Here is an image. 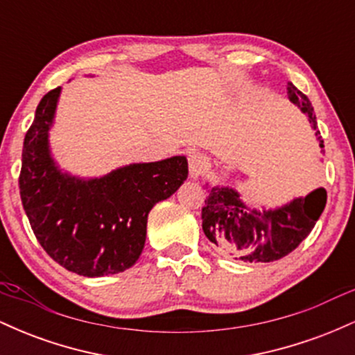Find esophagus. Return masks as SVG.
<instances>
[{
	"label": "esophagus",
	"instance_id": "34e87169",
	"mask_svg": "<svg viewBox=\"0 0 355 355\" xmlns=\"http://www.w3.org/2000/svg\"><path fill=\"white\" fill-rule=\"evenodd\" d=\"M205 158H203V155L200 153H191L189 157V173H190V178H193V180H197L198 177L203 173V170H205Z\"/></svg>",
	"mask_w": 355,
	"mask_h": 355
}]
</instances>
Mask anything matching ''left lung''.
I'll list each match as a JSON object with an SVG mask.
<instances>
[{
	"instance_id": "8db88e82",
	"label": "left lung",
	"mask_w": 355,
	"mask_h": 355,
	"mask_svg": "<svg viewBox=\"0 0 355 355\" xmlns=\"http://www.w3.org/2000/svg\"><path fill=\"white\" fill-rule=\"evenodd\" d=\"M287 89L288 100L300 108L315 130L324 153V140L317 132L311 101L292 83H287ZM205 189L209 197L202 209L203 234L222 254L243 262H274L295 250L312 232L327 202V191L322 187L275 209L250 207L232 187L207 183Z\"/></svg>"
}]
</instances>
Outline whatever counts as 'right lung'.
Wrapping results in <instances>:
<instances>
[{"instance_id":"1","label":"right lung","mask_w":355,"mask_h":355,"mask_svg":"<svg viewBox=\"0 0 355 355\" xmlns=\"http://www.w3.org/2000/svg\"><path fill=\"white\" fill-rule=\"evenodd\" d=\"M61 87L40 101L23 144L19 195L36 239L55 262L83 277L135 266L155 203L189 177L187 158L130 164L95 178L61 170L50 148Z\"/></svg>"}]
</instances>
